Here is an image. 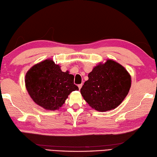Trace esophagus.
<instances>
[{"label":"esophagus","mask_w":157,"mask_h":157,"mask_svg":"<svg viewBox=\"0 0 157 157\" xmlns=\"http://www.w3.org/2000/svg\"><path fill=\"white\" fill-rule=\"evenodd\" d=\"M82 86H83V84H80V85H78V89H79V90H81V87H82Z\"/></svg>","instance_id":"esophagus-1"}]
</instances>
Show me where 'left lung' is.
Returning a JSON list of instances; mask_svg holds the SVG:
<instances>
[{
  "mask_svg": "<svg viewBox=\"0 0 157 157\" xmlns=\"http://www.w3.org/2000/svg\"><path fill=\"white\" fill-rule=\"evenodd\" d=\"M88 78L81 94L89 105L98 112L117 108L131 87L130 74L123 66L111 59L95 66Z\"/></svg>",
  "mask_w": 157,
  "mask_h": 157,
  "instance_id": "obj_1",
  "label": "left lung"
}]
</instances>
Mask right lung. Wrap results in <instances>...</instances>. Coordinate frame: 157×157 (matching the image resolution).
<instances>
[{"label":"right lung","instance_id":"obj_1","mask_svg":"<svg viewBox=\"0 0 157 157\" xmlns=\"http://www.w3.org/2000/svg\"><path fill=\"white\" fill-rule=\"evenodd\" d=\"M74 76L62 71L50 59L41 61L27 71L25 83L30 97L38 105L54 111L61 108L70 93L78 90Z\"/></svg>","mask_w":157,"mask_h":157}]
</instances>
